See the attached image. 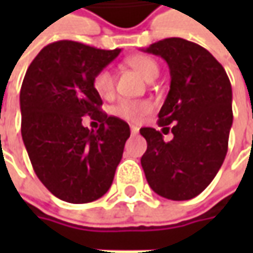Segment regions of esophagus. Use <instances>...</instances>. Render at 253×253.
<instances>
[{
  "instance_id": "obj_1",
  "label": "esophagus",
  "mask_w": 253,
  "mask_h": 253,
  "mask_svg": "<svg viewBox=\"0 0 253 253\" xmlns=\"http://www.w3.org/2000/svg\"><path fill=\"white\" fill-rule=\"evenodd\" d=\"M139 132V128L138 126H135V125H131V133L132 135H136Z\"/></svg>"
}]
</instances>
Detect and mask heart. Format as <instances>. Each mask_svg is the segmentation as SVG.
I'll return each instance as SVG.
<instances>
[{"instance_id": "heart-1", "label": "heart", "mask_w": 253, "mask_h": 253, "mask_svg": "<svg viewBox=\"0 0 253 253\" xmlns=\"http://www.w3.org/2000/svg\"><path fill=\"white\" fill-rule=\"evenodd\" d=\"M128 66H131L135 72L141 74L145 80H153L159 74L158 63L145 54H136L126 59ZM92 88L101 98H110L115 90V76L111 69L104 67L98 70L92 77ZM152 111V104L146 100H121L114 108L112 112L117 117H121L128 121H139L145 115Z\"/></svg>"}]
</instances>
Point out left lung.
I'll use <instances>...</instances> for the list:
<instances>
[{
	"instance_id": "left-lung-1",
	"label": "left lung",
	"mask_w": 253,
	"mask_h": 253,
	"mask_svg": "<svg viewBox=\"0 0 253 253\" xmlns=\"http://www.w3.org/2000/svg\"><path fill=\"white\" fill-rule=\"evenodd\" d=\"M145 52L169 64L170 90L159 111V126L141 128L148 149L141 165L151 189L169 200L199 196L218 173L228 151L232 90L224 67L203 46L181 38L152 43Z\"/></svg>"
}]
</instances>
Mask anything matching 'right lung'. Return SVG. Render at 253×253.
Here are the masks:
<instances>
[{
	"mask_svg": "<svg viewBox=\"0 0 253 253\" xmlns=\"http://www.w3.org/2000/svg\"><path fill=\"white\" fill-rule=\"evenodd\" d=\"M74 41L44 46L22 82L21 132L36 176L57 199L83 204L111 187L129 125L101 111L92 77L120 54ZM100 122L83 126V117Z\"/></svg>",
	"mask_w": 253,
	"mask_h": 253,
	"instance_id": "add662e5",
	"label": "right lung"
}]
</instances>
